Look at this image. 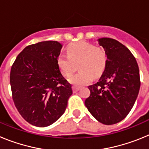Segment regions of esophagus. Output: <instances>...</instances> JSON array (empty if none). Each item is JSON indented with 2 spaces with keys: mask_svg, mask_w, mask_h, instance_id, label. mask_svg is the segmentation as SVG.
<instances>
[{
  "mask_svg": "<svg viewBox=\"0 0 149 149\" xmlns=\"http://www.w3.org/2000/svg\"><path fill=\"white\" fill-rule=\"evenodd\" d=\"M72 89H73L74 93H76V92H77L80 89V87H78L77 86H72Z\"/></svg>",
  "mask_w": 149,
  "mask_h": 149,
  "instance_id": "34e87169",
  "label": "esophagus"
}]
</instances>
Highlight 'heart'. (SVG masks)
I'll return each mask as SVG.
<instances>
[{
  "label": "heart",
  "instance_id": "obj_1",
  "mask_svg": "<svg viewBox=\"0 0 149 149\" xmlns=\"http://www.w3.org/2000/svg\"><path fill=\"white\" fill-rule=\"evenodd\" d=\"M68 56L61 55L57 59V65L65 77H70L79 63L80 72L69 78V82L75 86H82L90 82L94 77L103 73L107 65V56L104 49L93 44L81 41L71 44L67 48Z\"/></svg>",
  "mask_w": 149,
  "mask_h": 149
}]
</instances>
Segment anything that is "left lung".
I'll return each mask as SVG.
<instances>
[{
  "label": "left lung",
  "mask_w": 149,
  "mask_h": 149,
  "mask_svg": "<svg viewBox=\"0 0 149 149\" xmlns=\"http://www.w3.org/2000/svg\"><path fill=\"white\" fill-rule=\"evenodd\" d=\"M107 56L99 81L88 86V110L98 122L113 125L123 120L134 106L140 87L137 63L125 46L110 38L98 39Z\"/></svg>",
  "instance_id": "obj_1"
}]
</instances>
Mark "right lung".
<instances>
[{"instance_id": "right-lung-1", "label": "right lung", "mask_w": 149, "mask_h": 149, "mask_svg": "<svg viewBox=\"0 0 149 149\" xmlns=\"http://www.w3.org/2000/svg\"><path fill=\"white\" fill-rule=\"evenodd\" d=\"M62 45L45 41L27 46L15 59L10 72L13 99L27 122L47 127L64 113L72 94V85L57 65Z\"/></svg>"}]
</instances>
